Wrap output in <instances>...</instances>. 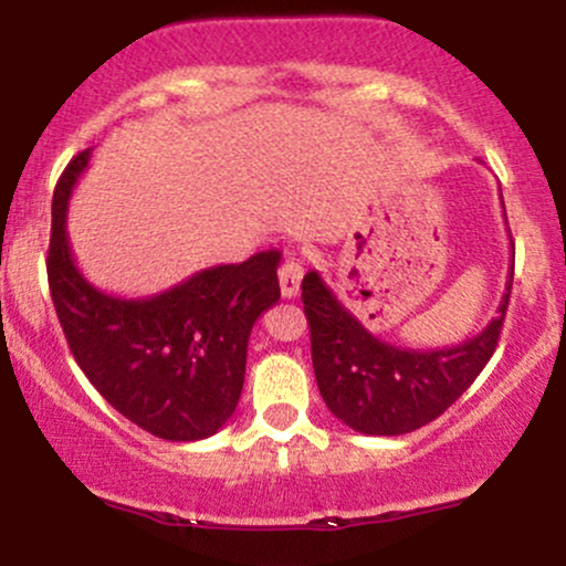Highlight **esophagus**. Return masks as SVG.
Listing matches in <instances>:
<instances>
[{
	"mask_svg": "<svg viewBox=\"0 0 566 566\" xmlns=\"http://www.w3.org/2000/svg\"><path fill=\"white\" fill-rule=\"evenodd\" d=\"M301 282H303V263L297 258L287 255L284 258L282 269H279V287H282L284 297H295L301 292Z\"/></svg>",
	"mask_w": 566,
	"mask_h": 566,
	"instance_id": "34e87169",
	"label": "esophagus"
}]
</instances>
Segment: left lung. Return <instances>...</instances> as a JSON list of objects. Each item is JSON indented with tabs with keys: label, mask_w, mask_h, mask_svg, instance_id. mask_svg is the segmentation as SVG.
<instances>
[{
	"label": "left lung",
	"mask_w": 566,
	"mask_h": 566,
	"mask_svg": "<svg viewBox=\"0 0 566 566\" xmlns=\"http://www.w3.org/2000/svg\"><path fill=\"white\" fill-rule=\"evenodd\" d=\"M513 271L497 316L452 348H399L375 337L333 295L316 271L303 276L311 359L324 405L369 437H399L437 420L460 399L495 354L509 311Z\"/></svg>",
	"instance_id": "left-lung-1"
}]
</instances>
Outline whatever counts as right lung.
<instances>
[{"label":"right lung","mask_w":566,"mask_h":566,"mask_svg":"<svg viewBox=\"0 0 566 566\" xmlns=\"http://www.w3.org/2000/svg\"><path fill=\"white\" fill-rule=\"evenodd\" d=\"M90 161L76 154L53 193L48 282L71 354L116 412L167 441L218 433L239 405L252 324L279 301L276 250L212 265L151 297H114L71 258L66 210Z\"/></svg>","instance_id":"right-lung-1"}]
</instances>
